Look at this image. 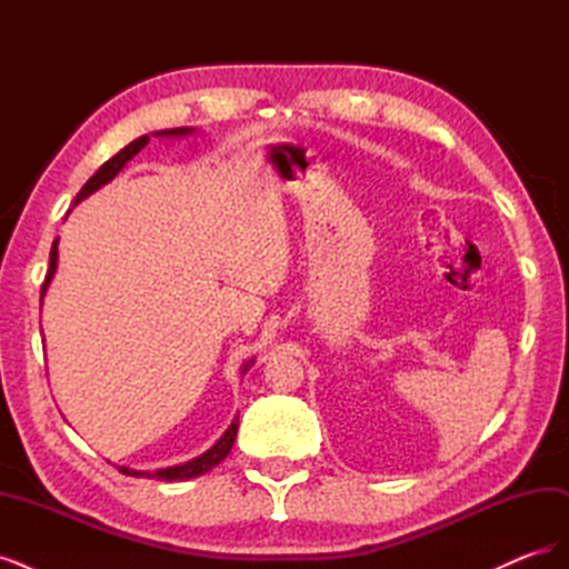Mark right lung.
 <instances>
[{
	"mask_svg": "<svg viewBox=\"0 0 569 569\" xmlns=\"http://www.w3.org/2000/svg\"><path fill=\"white\" fill-rule=\"evenodd\" d=\"M189 132H194V128H170V130H159V132H151V134H157V137H182V134H189ZM147 142H149V134H142V137H137V140H132L126 149H120L116 157H111L88 182L82 184V189L76 194V203H80L82 199H88L92 192H97L99 187H104L107 182H111L120 173V170H123V166L147 147ZM57 261H59V239H54V244H51V251H49V270H47V278H44L42 291H40L42 299L47 295V287H49L51 278H54V272H57ZM249 366H253V360L244 363L242 375L247 372ZM237 425H239V418L232 420V425L226 429V435H222L209 451H203L201 456L187 460L182 465H173V468H163V470H157V472H142V470H130V468H118V470L123 475H130V477H147V479H161V481L194 479L203 472L213 470L220 460L228 458L232 443H234V437H237Z\"/></svg>",
	"mask_w": 569,
	"mask_h": 569,
	"instance_id": "add662e5",
	"label": "right lung"
}]
</instances>
